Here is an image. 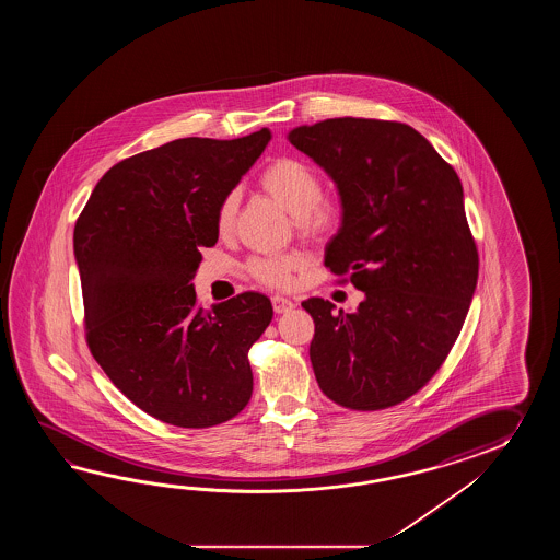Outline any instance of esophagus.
<instances>
[{
	"label": "esophagus",
	"instance_id": "obj_1",
	"mask_svg": "<svg viewBox=\"0 0 560 560\" xmlns=\"http://www.w3.org/2000/svg\"><path fill=\"white\" fill-rule=\"evenodd\" d=\"M272 306H275L276 314H285V312L294 308V302L284 296H275L272 298Z\"/></svg>",
	"mask_w": 560,
	"mask_h": 560
}]
</instances>
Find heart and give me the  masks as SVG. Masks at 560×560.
I'll list each match as a JSON object with an SVG mask.
<instances>
[{
    "label": "heart",
    "instance_id": "heart-1",
    "mask_svg": "<svg viewBox=\"0 0 560 560\" xmlns=\"http://www.w3.org/2000/svg\"><path fill=\"white\" fill-rule=\"evenodd\" d=\"M264 191L272 196L276 202L298 218L300 230L308 236H322L332 232L342 220V206L330 196H322L320 178L312 167L294 158H278L266 167L260 176ZM238 212V194L232 191L220 203L215 214V228L222 236L234 226ZM302 266V260L292 254L256 258L248 270L250 275L266 285L285 288L292 284V278Z\"/></svg>",
    "mask_w": 560,
    "mask_h": 560
}]
</instances>
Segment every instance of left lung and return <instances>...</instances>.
I'll use <instances>...</instances> for the list:
<instances>
[{
    "label": "left lung",
    "instance_id": "1",
    "mask_svg": "<svg viewBox=\"0 0 560 560\" xmlns=\"http://www.w3.org/2000/svg\"><path fill=\"white\" fill-rule=\"evenodd\" d=\"M334 179L342 226L324 264L350 275L354 312L308 298L310 360L322 393L350 410H382L441 369L478 280L463 184L432 143L400 121L324 119L288 133Z\"/></svg>",
    "mask_w": 560,
    "mask_h": 560
}]
</instances>
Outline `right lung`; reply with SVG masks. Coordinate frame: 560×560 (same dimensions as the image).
<instances>
[{
  "label": "right lung",
  "mask_w": 560,
  "mask_h": 560,
  "mask_svg": "<svg viewBox=\"0 0 560 560\" xmlns=\"http://www.w3.org/2000/svg\"><path fill=\"white\" fill-rule=\"evenodd\" d=\"M182 138L131 155L95 184L73 228L85 336L107 378L150 417L208 429L252 396L250 346L275 312L244 292L203 310L194 276L215 214L270 142Z\"/></svg>",
  "instance_id": "add662e5"
}]
</instances>
